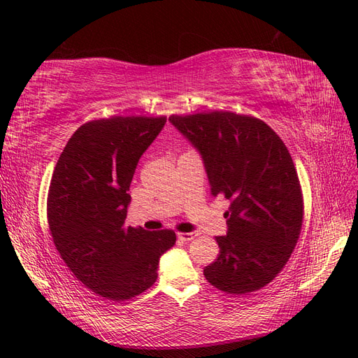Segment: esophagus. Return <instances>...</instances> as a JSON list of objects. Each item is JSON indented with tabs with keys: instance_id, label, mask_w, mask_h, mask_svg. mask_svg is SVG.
Masks as SVG:
<instances>
[{
	"instance_id": "esophagus-1",
	"label": "esophagus",
	"mask_w": 358,
	"mask_h": 358,
	"mask_svg": "<svg viewBox=\"0 0 358 358\" xmlns=\"http://www.w3.org/2000/svg\"><path fill=\"white\" fill-rule=\"evenodd\" d=\"M197 234L196 233H192V231H189V233H178V237L180 241H183V242H188V241H192L194 237H196Z\"/></svg>"
}]
</instances>
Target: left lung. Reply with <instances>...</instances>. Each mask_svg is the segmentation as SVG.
<instances>
[{
	"mask_svg": "<svg viewBox=\"0 0 358 358\" xmlns=\"http://www.w3.org/2000/svg\"><path fill=\"white\" fill-rule=\"evenodd\" d=\"M169 121L199 150L213 197L230 200L220 255L203 273L215 288L246 294L287 264L299 241L303 197L294 162L262 119L233 112L171 115Z\"/></svg>",
	"mask_w": 358,
	"mask_h": 358,
	"instance_id": "left-lung-1",
	"label": "left lung"
}]
</instances>
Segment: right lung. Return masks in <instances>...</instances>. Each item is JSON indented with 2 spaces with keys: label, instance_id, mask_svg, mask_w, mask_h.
<instances>
[{
  "label": "right lung",
  "instance_id": "1",
  "mask_svg": "<svg viewBox=\"0 0 358 358\" xmlns=\"http://www.w3.org/2000/svg\"><path fill=\"white\" fill-rule=\"evenodd\" d=\"M166 116H112L76 129L53 170L48 221L61 258L95 294L113 301L155 284L159 258L176 243L171 230L127 227L137 162Z\"/></svg>",
  "mask_w": 358,
  "mask_h": 358
}]
</instances>
